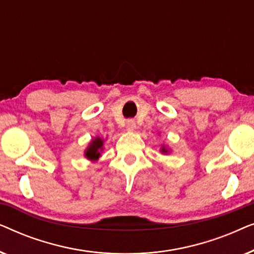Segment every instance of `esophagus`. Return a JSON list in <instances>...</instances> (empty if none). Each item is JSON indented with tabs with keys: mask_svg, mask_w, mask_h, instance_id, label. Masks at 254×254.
<instances>
[{
	"mask_svg": "<svg viewBox=\"0 0 254 254\" xmlns=\"http://www.w3.org/2000/svg\"><path fill=\"white\" fill-rule=\"evenodd\" d=\"M127 130H129V131H133L134 129H135V127H136V126H135V121L134 120H128L127 121Z\"/></svg>",
	"mask_w": 254,
	"mask_h": 254,
	"instance_id": "esophagus-1",
	"label": "esophagus"
}]
</instances>
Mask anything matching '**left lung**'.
<instances>
[{
    "mask_svg": "<svg viewBox=\"0 0 254 254\" xmlns=\"http://www.w3.org/2000/svg\"><path fill=\"white\" fill-rule=\"evenodd\" d=\"M162 152H163V154H168V149H166L165 147H164V145H163V147H162Z\"/></svg>",
    "mask_w": 254,
    "mask_h": 254,
    "instance_id": "1",
    "label": "left lung"
}]
</instances>
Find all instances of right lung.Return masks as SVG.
<instances>
[{
  "label": "right lung",
  "instance_id": "right-lung-1",
  "mask_svg": "<svg viewBox=\"0 0 254 254\" xmlns=\"http://www.w3.org/2000/svg\"><path fill=\"white\" fill-rule=\"evenodd\" d=\"M103 145L104 141L100 137H95L93 140L90 142L88 148L84 152V156L90 161L95 162L100 157V152L103 151Z\"/></svg>",
  "mask_w": 254,
  "mask_h": 254
}]
</instances>
